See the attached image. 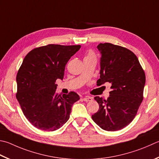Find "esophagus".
I'll return each mask as SVG.
<instances>
[{"label":"esophagus","instance_id":"34e87169","mask_svg":"<svg viewBox=\"0 0 159 159\" xmlns=\"http://www.w3.org/2000/svg\"><path fill=\"white\" fill-rule=\"evenodd\" d=\"M83 100L85 102H90V101L92 100V97H84L83 98Z\"/></svg>","mask_w":159,"mask_h":159}]
</instances>
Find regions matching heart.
I'll return each instance as SVG.
<instances>
[{
	"label": "heart",
	"mask_w": 159,
	"mask_h": 159,
	"mask_svg": "<svg viewBox=\"0 0 159 159\" xmlns=\"http://www.w3.org/2000/svg\"><path fill=\"white\" fill-rule=\"evenodd\" d=\"M94 57V56L93 55V53H89L87 56H86L85 57Z\"/></svg>",
	"instance_id": "b5f03b06"
}]
</instances>
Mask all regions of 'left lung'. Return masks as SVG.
I'll use <instances>...</instances> for the list:
<instances>
[{
    "mask_svg": "<svg viewBox=\"0 0 159 159\" xmlns=\"http://www.w3.org/2000/svg\"><path fill=\"white\" fill-rule=\"evenodd\" d=\"M97 48L102 54L97 85L108 82L112 90L107 99L94 97L99 108L92 118L105 131H118L137 114L143 100L145 74L137 56L128 48L111 43H101Z\"/></svg>",
    "mask_w": 159,
    "mask_h": 159,
    "instance_id": "1",
    "label": "left lung"
}]
</instances>
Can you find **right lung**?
Listing matches in <instances>:
<instances>
[{
    "mask_svg": "<svg viewBox=\"0 0 159 159\" xmlns=\"http://www.w3.org/2000/svg\"><path fill=\"white\" fill-rule=\"evenodd\" d=\"M80 45L48 44L30 51L16 75V99L25 117L34 127L53 131L70 118L79 94L56 93L57 79H63L65 65Z\"/></svg>",
    "mask_w": 159,
    "mask_h": 159,
    "instance_id": "add662e5",
    "label": "right lung"
}]
</instances>
